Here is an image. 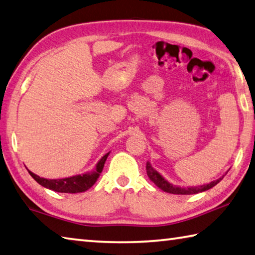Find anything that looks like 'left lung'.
Segmentation results:
<instances>
[{"label": "left lung", "mask_w": 255, "mask_h": 255, "mask_svg": "<svg viewBox=\"0 0 255 255\" xmlns=\"http://www.w3.org/2000/svg\"><path fill=\"white\" fill-rule=\"evenodd\" d=\"M146 173H147V176L150 177V180L157 187H160L161 190H163L164 192H167V193H172V194H196V193H200V192L206 191V190L211 189V187H213L214 185H217L219 182L224 177V176H222V177H220L219 180L211 182V183H209V184L196 186V187H179V186H174V185L170 184L169 182L163 179V176L160 174V173L156 172L151 166L150 162H146Z\"/></svg>", "instance_id": "left-lung-1"}]
</instances>
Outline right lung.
I'll return each mask as SVG.
<instances>
[{"label": "right lung", "mask_w": 255, "mask_h": 255, "mask_svg": "<svg viewBox=\"0 0 255 255\" xmlns=\"http://www.w3.org/2000/svg\"><path fill=\"white\" fill-rule=\"evenodd\" d=\"M108 156L109 153H107V154L101 158L94 172L85 173L83 175H75L60 180H47L37 176L31 171H28V173H30V175L38 184L46 187V189H50L55 192H61V193H79V192H84L86 190H89L90 187L97 182L98 177L100 176L101 172L103 170L104 163L107 161Z\"/></svg>", "instance_id": "right-lung-1"}]
</instances>
